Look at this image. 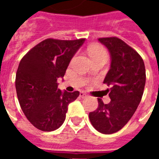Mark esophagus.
Returning <instances> with one entry per match:
<instances>
[{
    "instance_id": "34e87169",
    "label": "esophagus",
    "mask_w": 159,
    "mask_h": 159,
    "mask_svg": "<svg viewBox=\"0 0 159 159\" xmlns=\"http://www.w3.org/2000/svg\"><path fill=\"white\" fill-rule=\"evenodd\" d=\"M80 97H82V98H85V97H87V94L84 92H81L80 93Z\"/></svg>"
}]
</instances>
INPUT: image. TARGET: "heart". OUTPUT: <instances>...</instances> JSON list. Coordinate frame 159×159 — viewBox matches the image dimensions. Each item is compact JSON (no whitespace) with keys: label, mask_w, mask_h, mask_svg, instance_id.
I'll use <instances>...</instances> for the list:
<instances>
[{"label":"heart","mask_w":159,"mask_h":159,"mask_svg":"<svg viewBox=\"0 0 159 159\" xmlns=\"http://www.w3.org/2000/svg\"><path fill=\"white\" fill-rule=\"evenodd\" d=\"M89 55L91 58H94V57L101 55L107 56V51L101 46H93L90 48Z\"/></svg>","instance_id":"heart-1"}]
</instances>
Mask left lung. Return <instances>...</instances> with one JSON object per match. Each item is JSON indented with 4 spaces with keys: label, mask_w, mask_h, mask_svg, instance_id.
<instances>
[{
    "label": "left lung",
    "mask_w": 159,
    "mask_h": 159,
    "mask_svg": "<svg viewBox=\"0 0 159 159\" xmlns=\"http://www.w3.org/2000/svg\"><path fill=\"white\" fill-rule=\"evenodd\" d=\"M109 50L111 68L104 80L110 86V103L98 99V108L90 112V122L100 133L110 134L119 131L132 117L140 104L146 84V69L142 58L123 40L99 38Z\"/></svg>",
    "instance_id": "obj_1"
}]
</instances>
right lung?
<instances>
[{"label": "right lung", "mask_w": 159, "mask_h": 159, "mask_svg": "<svg viewBox=\"0 0 159 159\" xmlns=\"http://www.w3.org/2000/svg\"><path fill=\"white\" fill-rule=\"evenodd\" d=\"M85 42L48 38L24 56L16 73L17 96L23 112L36 129L50 132L66 119L68 105L79 92H62L57 80L63 77L76 51Z\"/></svg>", "instance_id": "right-lung-1"}]
</instances>
